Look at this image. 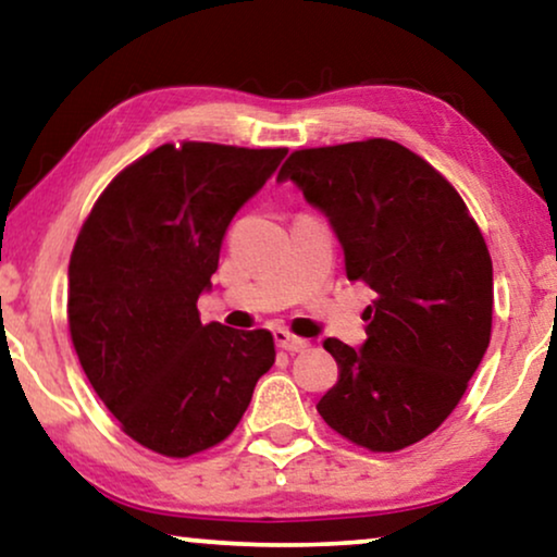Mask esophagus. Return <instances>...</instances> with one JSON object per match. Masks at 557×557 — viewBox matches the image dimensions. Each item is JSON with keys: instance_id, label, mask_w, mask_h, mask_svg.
<instances>
[{"instance_id": "1", "label": "esophagus", "mask_w": 557, "mask_h": 557, "mask_svg": "<svg viewBox=\"0 0 557 557\" xmlns=\"http://www.w3.org/2000/svg\"><path fill=\"white\" fill-rule=\"evenodd\" d=\"M273 339H276V345L281 347V349H286V352H304V349L309 347V342L307 339H301V337H296V334H292V332H286V330H276L273 332Z\"/></svg>"}]
</instances>
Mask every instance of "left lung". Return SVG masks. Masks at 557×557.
Listing matches in <instances>:
<instances>
[{
    "label": "left lung",
    "mask_w": 557,
    "mask_h": 557,
    "mask_svg": "<svg viewBox=\"0 0 557 557\" xmlns=\"http://www.w3.org/2000/svg\"><path fill=\"white\" fill-rule=\"evenodd\" d=\"M330 220L349 281H364L360 349L326 339L339 380L317 403L339 436L398 451L446 421L490 347L492 258L459 193L391 139L299 149L281 166Z\"/></svg>",
    "instance_id": "8db88e82"
}]
</instances>
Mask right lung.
<instances>
[{"label":"right lung","instance_id":"right-lung-1","mask_svg":"<svg viewBox=\"0 0 557 557\" xmlns=\"http://www.w3.org/2000/svg\"><path fill=\"white\" fill-rule=\"evenodd\" d=\"M286 149L162 144L90 210L67 265V324L81 368L121 429L185 459L220 444L276 360L271 332L202 324L223 235Z\"/></svg>","mask_w":557,"mask_h":557}]
</instances>
